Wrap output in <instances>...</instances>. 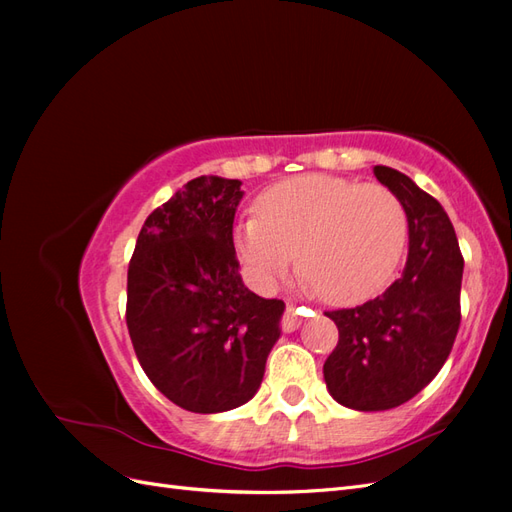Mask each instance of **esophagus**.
Instances as JSON below:
<instances>
[{"mask_svg": "<svg viewBox=\"0 0 512 512\" xmlns=\"http://www.w3.org/2000/svg\"><path fill=\"white\" fill-rule=\"evenodd\" d=\"M307 314H309V309H307V312H301V314H299V309H294L292 305H288L286 314H284V318H282V327H284V331H294V329H299V327H301V316H307Z\"/></svg>", "mask_w": 512, "mask_h": 512, "instance_id": "1", "label": "esophagus"}]
</instances>
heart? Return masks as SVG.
Here are the masks:
<instances>
[{
  "mask_svg": "<svg viewBox=\"0 0 512 512\" xmlns=\"http://www.w3.org/2000/svg\"><path fill=\"white\" fill-rule=\"evenodd\" d=\"M408 241L399 198L380 183L333 175H299L256 200V218L232 235L235 254L260 288L297 269L327 303L354 305L378 294L395 275Z\"/></svg>",
  "mask_w": 512,
  "mask_h": 512,
  "instance_id": "obj_1",
  "label": "heart"
}]
</instances>
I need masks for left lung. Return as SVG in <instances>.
<instances>
[{
  "label": "left lung",
  "mask_w": 512,
  "mask_h": 512,
  "mask_svg": "<svg viewBox=\"0 0 512 512\" xmlns=\"http://www.w3.org/2000/svg\"><path fill=\"white\" fill-rule=\"evenodd\" d=\"M406 209L408 260L380 297L327 316L339 342L324 363L331 397L361 412L406 404L438 376L461 322L463 256L455 228L436 198L404 173L374 166Z\"/></svg>",
  "instance_id": "8db88e82"
}]
</instances>
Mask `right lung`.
<instances>
[{
	"instance_id": "add662e5",
	"label": "right lung",
	"mask_w": 512,
	"mask_h": 512,
	"mask_svg": "<svg viewBox=\"0 0 512 512\" xmlns=\"http://www.w3.org/2000/svg\"><path fill=\"white\" fill-rule=\"evenodd\" d=\"M241 181H188L138 232L126 322L138 363L183 410L239 408L260 389L284 301L245 288L232 245Z\"/></svg>"
}]
</instances>
